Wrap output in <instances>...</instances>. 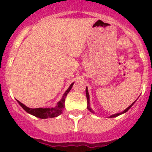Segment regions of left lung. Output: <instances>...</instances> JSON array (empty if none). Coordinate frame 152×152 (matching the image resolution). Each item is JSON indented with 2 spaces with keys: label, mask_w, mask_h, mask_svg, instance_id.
Instances as JSON below:
<instances>
[{
  "label": "left lung",
  "mask_w": 152,
  "mask_h": 152,
  "mask_svg": "<svg viewBox=\"0 0 152 152\" xmlns=\"http://www.w3.org/2000/svg\"><path fill=\"white\" fill-rule=\"evenodd\" d=\"M86 96H87V100H88V110H89L90 111H91V112H92V113H94L93 112V110H91V107H90V97H89V94H88V88H86ZM134 103H135V102H134ZM134 103H132L131 105L129 106V107H128V108H126V110H125L124 111H123V112H122V113H116V114H113V115H112V116H110V118H113V117H116V116H119V115H121V114H123V113H125L126 112H127V111L129 110L130 108H131L132 107V106L134 104Z\"/></svg>",
  "instance_id": "1"
}]
</instances>
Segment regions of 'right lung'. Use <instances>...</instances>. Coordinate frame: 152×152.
<instances>
[{
    "mask_svg": "<svg viewBox=\"0 0 152 152\" xmlns=\"http://www.w3.org/2000/svg\"><path fill=\"white\" fill-rule=\"evenodd\" d=\"M73 84L74 83H72V84L70 85L68 89L67 90V91H65V93L63 94L61 100L57 103V106H56L55 108L32 109L29 108V107H27L26 106L24 105V104H23V103H20L19 100H17V102H18L19 104L23 107V109L26 112L31 114V115H33V116H36V117L40 118V119H47V118L56 117V116H59L60 114H61V113H62L63 109L64 108V100H65V97H66L67 94L69 93V91H71V89H72Z\"/></svg>",
    "mask_w": 152,
    "mask_h": 152,
    "instance_id": "right-lung-1",
    "label": "right lung"
}]
</instances>
